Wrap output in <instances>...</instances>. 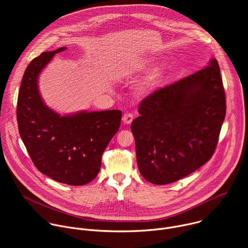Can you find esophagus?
Listing matches in <instances>:
<instances>
[{
  "label": "esophagus",
  "mask_w": 248,
  "mask_h": 248,
  "mask_svg": "<svg viewBox=\"0 0 248 248\" xmlns=\"http://www.w3.org/2000/svg\"><path fill=\"white\" fill-rule=\"evenodd\" d=\"M132 120H133V115L130 114V113H126V114H124V117H123V122H124V124H131Z\"/></svg>",
  "instance_id": "obj_1"
}]
</instances>
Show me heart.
<instances>
[{
  "label": "heart",
  "instance_id": "obj_1",
  "mask_svg": "<svg viewBox=\"0 0 248 248\" xmlns=\"http://www.w3.org/2000/svg\"><path fill=\"white\" fill-rule=\"evenodd\" d=\"M156 59L154 57H148L141 60L139 62L134 63L131 66L124 68L122 73H134V74H147L144 78L141 79L135 86L134 92L138 96H146L154 92L162 82L165 74L166 66L164 64L155 66Z\"/></svg>",
  "mask_w": 248,
  "mask_h": 248
}]
</instances>
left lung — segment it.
<instances>
[{
  "label": "left lung",
  "mask_w": 248,
  "mask_h": 248,
  "mask_svg": "<svg viewBox=\"0 0 248 248\" xmlns=\"http://www.w3.org/2000/svg\"><path fill=\"white\" fill-rule=\"evenodd\" d=\"M131 123L138 170L154 185L179 181L208 162L226 117L220 67H206L147 96Z\"/></svg>",
  "instance_id": "1"
}]
</instances>
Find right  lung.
I'll return each mask as SVG.
<instances>
[{
  "label": "right lung",
  "mask_w": 248,
  "mask_h": 248,
  "mask_svg": "<svg viewBox=\"0 0 248 248\" xmlns=\"http://www.w3.org/2000/svg\"><path fill=\"white\" fill-rule=\"evenodd\" d=\"M64 50L44 52L26 67L16 119L20 137L38 170L56 182L83 186L97 176L103 152L120 128L122 112L81 111L62 116L48 107L38 78L54 56Z\"/></svg>",
  "instance_id": "1"
}]
</instances>
